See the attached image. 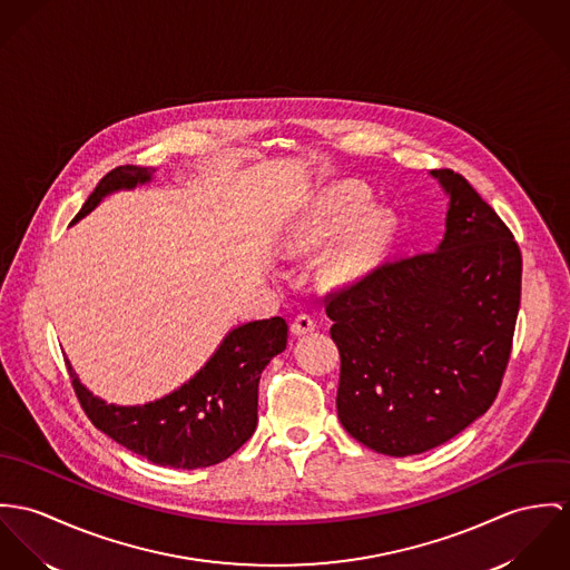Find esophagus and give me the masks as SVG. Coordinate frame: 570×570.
<instances>
[{
	"label": "esophagus",
	"mask_w": 570,
	"mask_h": 570,
	"mask_svg": "<svg viewBox=\"0 0 570 570\" xmlns=\"http://www.w3.org/2000/svg\"><path fill=\"white\" fill-rule=\"evenodd\" d=\"M291 330H293V334H297V336L308 334V332L316 330V318L313 315H308V313H299V315L293 318Z\"/></svg>",
	"instance_id": "1"
}]
</instances>
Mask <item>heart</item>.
Masks as SVG:
<instances>
[{
    "instance_id": "heart-1",
    "label": "heart",
    "mask_w": 570,
    "mask_h": 570,
    "mask_svg": "<svg viewBox=\"0 0 570 570\" xmlns=\"http://www.w3.org/2000/svg\"><path fill=\"white\" fill-rule=\"evenodd\" d=\"M367 207L370 191L354 184L336 186L318 194L295 229L291 247L295 252H313L341 236L354 224L343 245L327 259L325 277L336 284L361 279L384 254L393 234V218L386 212H372L363 219L360 217L367 212Z\"/></svg>"
}]
</instances>
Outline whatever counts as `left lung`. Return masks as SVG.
<instances>
[{
    "label": "left lung",
    "mask_w": 570,
    "mask_h": 570,
    "mask_svg": "<svg viewBox=\"0 0 570 570\" xmlns=\"http://www.w3.org/2000/svg\"><path fill=\"white\" fill-rule=\"evenodd\" d=\"M433 177L450 194L440 249L386 259L325 295L338 420L389 456L448 442L492 406L520 308L513 234L461 175Z\"/></svg>",
    "instance_id": "left-lung-1"
}]
</instances>
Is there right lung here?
I'll return each mask as SVG.
<instances>
[{"label":"right lung","instance_id":"right-lung-1","mask_svg":"<svg viewBox=\"0 0 570 570\" xmlns=\"http://www.w3.org/2000/svg\"><path fill=\"white\" fill-rule=\"evenodd\" d=\"M153 173L118 166L102 177L73 220L89 214L109 191L150 181ZM286 341L288 323L282 316L240 325L190 382L144 406L105 404L78 382L69 363L67 372L96 429L157 465L196 470L225 461L254 435L259 376L271 358L286 350Z\"/></svg>","mask_w":570,"mask_h":570}]
</instances>
